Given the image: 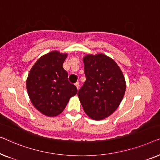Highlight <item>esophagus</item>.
Wrapping results in <instances>:
<instances>
[{
	"label": "esophagus",
	"instance_id": "obj_1",
	"mask_svg": "<svg viewBox=\"0 0 160 160\" xmlns=\"http://www.w3.org/2000/svg\"><path fill=\"white\" fill-rule=\"evenodd\" d=\"M75 85L76 86V88H77V89H78V90L79 89V88H80V84H79V82H76L75 84Z\"/></svg>",
	"mask_w": 160,
	"mask_h": 160
}]
</instances>
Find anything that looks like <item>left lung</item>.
I'll list each match as a JSON object with an SVG mask.
<instances>
[{
  "label": "left lung",
  "instance_id": "1",
  "mask_svg": "<svg viewBox=\"0 0 160 160\" xmlns=\"http://www.w3.org/2000/svg\"><path fill=\"white\" fill-rule=\"evenodd\" d=\"M86 80L78 91L81 105L89 118L102 120L118 109L125 95V77L118 64L103 53L83 57Z\"/></svg>",
  "mask_w": 160,
  "mask_h": 160
}]
</instances>
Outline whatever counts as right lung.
Masks as SVG:
<instances>
[{"label": "right lung", "instance_id": "add662e5", "mask_svg": "<svg viewBox=\"0 0 160 160\" xmlns=\"http://www.w3.org/2000/svg\"><path fill=\"white\" fill-rule=\"evenodd\" d=\"M67 53L53 51L35 63L27 79V90L31 102L40 113L55 117L64 111L69 98L78 93L68 81L63 68Z\"/></svg>", "mask_w": 160, "mask_h": 160}]
</instances>
